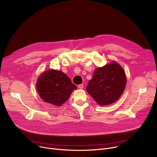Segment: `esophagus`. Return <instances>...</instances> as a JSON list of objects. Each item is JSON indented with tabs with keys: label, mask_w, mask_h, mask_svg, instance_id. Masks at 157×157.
<instances>
[{
	"label": "esophagus",
	"mask_w": 157,
	"mask_h": 157,
	"mask_svg": "<svg viewBox=\"0 0 157 157\" xmlns=\"http://www.w3.org/2000/svg\"><path fill=\"white\" fill-rule=\"evenodd\" d=\"M78 87H79V89H83V87H84V84H79V85L78 86Z\"/></svg>",
	"instance_id": "1"
}]
</instances>
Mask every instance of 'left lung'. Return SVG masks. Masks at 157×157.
<instances>
[{
  "label": "left lung",
  "instance_id": "left-lung-1",
  "mask_svg": "<svg viewBox=\"0 0 157 157\" xmlns=\"http://www.w3.org/2000/svg\"><path fill=\"white\" fill-rule=\"evenodd\" d=\"M126 81L123 68L113 61L94 71L86 91L98 104L107 105L119 99L124 91Z\"/></svg>",
  "mask_w": 157,
  "mask_h": 157
}]
</instances>
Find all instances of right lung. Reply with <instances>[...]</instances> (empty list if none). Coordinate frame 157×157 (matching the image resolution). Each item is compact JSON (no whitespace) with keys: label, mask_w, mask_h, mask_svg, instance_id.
<instances>
[{"label":"right lung","mask_w":157,"mask_h":157,"mask_svg":"<svg viewBox=\"0 0 157 157\" xmlns=\"http://www.w3.org/2000/svg\"><path fill=\"white\" fill-rule=\"evenodd\" d=\"M40 98L46 102L60 106L68 99L76 86L64 73L54 70L41 74L36 82Z\"/></svg>","instance_id":"obj_1"}]
</instances>
